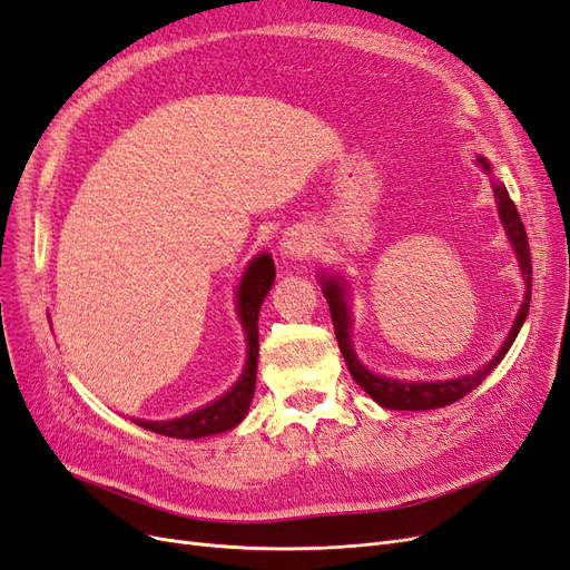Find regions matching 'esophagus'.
Returning a JSON list of instances; mask_svg holds the SVG:
<instances>
[{
  "instance_id": "1",
  "label": "esophagus",
  "mask_w": 570,
  "mask_h": 570,
  "mask_svg": "<svg viewBox=\"0 0 570 570\" xmlns=\"http://www.w3.org/2000/svg\"><path fill=\"white\" fill-rule=\"evenodd\" d=\"M312 249V237H308L304 230H289L285 233L283 243H281V252L287 258H299L304 254H308Z\"/></svg>"
}]
</instances>
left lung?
<instances>
[{
  "label": "left lung",
  "instance_id": "obj_1",
  "mask_svg": "<svg viewBox=\"0 0 570 570\" xmlns=\"http://www.w3.org/2000/svg\"><path fill=\"white\" fill-rule=\"evenodd\" d=\"M475 161L480 164V168L485 174L492 176V166L485 157H475ZM492 193L497 199V212H499V220L509 235V243L513 247L515 258H519V268L523 275L525 283V297L523 304L519 308V316H515L511 331L499 350L485 366H480L478 371L469 373V375H459L452 377V381H400V377H387V375H377L373 371H368L364 364H361L354 344H352V312H350V285L344 281V275L335 273L327 275L321 273L318 283L323 295L327 299V306H331V316H333V325H335V337L340 344V352L347 361V368L352 373V377L356 381V385L364 390L373 402L381 404L383 409H394V411H425V409H440L446 404L459 402L461 396L469 394L471 390H475L485 377L499 366V361L507 356V352L511 350L513 340L519 337L521 327L528 318V308H530V287H532V266H530V247H528V235L523 228V220L515 212V204L511 202L507 187L502 183L492 180Z\"/></svg>",
  "mask_w": 570,
  "mask_h": 570
}]
</instances>
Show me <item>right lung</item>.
<instances>
[{
    "label": "right lung",
    "instance_id": "1",
    "mask_svg": "<svg viewBox=\"0 0 570 570\" xmlns=\"http://www.w3.org/2000/svg\"><path fill=\"white\" fill-rule=\"evenodd\" d=\"M275 281V266L268 254L254 256L249 266L243 273V281L237 285V318L243 323V331L247 335V364L243 375L237 377L235 385L218 396L216 402L206 404L187 416L170 419V421H142L135 423L142 425L151 433H159L166 438L178 440H197L209 438L233 430L237 423H243L247 416L254 387H256V361H258V312L273 287Z\"/></svg>",
    "mask_w": 570,
    "mask_h": 570
}]
</instances>
